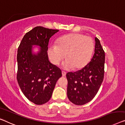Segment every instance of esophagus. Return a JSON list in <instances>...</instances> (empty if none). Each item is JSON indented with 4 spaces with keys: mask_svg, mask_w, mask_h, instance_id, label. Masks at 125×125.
Returning a JSON list of instances; mask_svg holds the SVG:
<instances>
[{
    "mask_svg": "<svg viewBox=\"0 0 125 125\" xmlns=\"http://www.w3.org/2000/svg\"><path fill=\"white\" fill-rule=\"evenodd\" d=\"M66 73L65 71H62V75L63 76V77H64V76L66 75Z\"/></svg>",
    "mask_w": 125,
    "mask_h": 125,
    "instance_id": "esophagus-1",
    "label": "esophagus"
}]
</instances>
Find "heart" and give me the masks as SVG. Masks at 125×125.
I'll list each match as a JSON object with an SVG mask.
<instances>
[{"instance_id": "heart-1", "label": "heart", "mask_w": 125, "mask_h": 125, "mask_svg": "<svg viewBox=\"0 0 125 125\" xmlns=\"http://www.w3.org/2000/svg\"><path fill=\"white\" fill-rule=\"evenodd\" d=\"M94 50V42L91 38L81 34H71L61 37L57 45L50 44L48 55L52 64H59L65 56L66 60L62 64L63 68L79 69L88 64Z\"/></svg>"}]
</instances>
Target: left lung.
Wrapping results in <instances>:
<instances>
[{"mask_svg":"<svg viewBox=\"0 0 125 125\" xmlns=\"http://www.w3.org/2000/svg\"><path fill=\"white\" fill-rule=\"evenodd\" d=\"M93 57L82 69L66 74L67 96L70 102L82 105L93 99L102 84L104 75L105 52L100 41L95 38Z\"/></svg>","mask_w":125,"mask_h":125,"instance_id":"left-lung-1","label":"left lung"}]
</instances>
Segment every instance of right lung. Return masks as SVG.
Instances as JSON below:
<instances>
[{"label":"right lung","mask_w":125,"mask_h":125,"mask_svg":"<svg viewBox=\"0 0 125 125\" xmlns=\"http://www.w3.org/2000/svg\"><path fill=\"white\" fill-rule=\"evenodd\" d=\"M59 30L42 26L32 29L23 37L18 48L17 79L21 91L30 102L37 105L50 100L61 70L48 60L49 40ZM40 48L37 54L32 46Z\"/></svg>","instance_id":"obj_1"}]
</instances>
